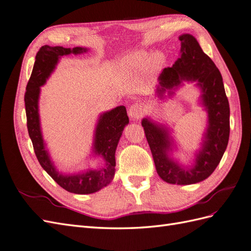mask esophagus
Listing matches in <instances>:
<instances>
[{
    "label": "esophagus",
    "instance_id": "esophagus-1",
    "mask_svg": "<svg viewBox=\"0 0 251 251\" xmlns=\"http://www.w3.org/2000/svg\"><path fill=\"white\" fill-rule=\"evenodd\" d=\"M144 112H145L144 103L138 102V101H137L136 103L132 104L130 106V109H128V116H130V118L133 119V120H137V119L142 117Z\"/></svg>",
    "mask_w": 251,
    "mask_h": 251
}]
</instances>
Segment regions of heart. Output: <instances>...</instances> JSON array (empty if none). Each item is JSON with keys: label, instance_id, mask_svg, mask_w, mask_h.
Instances as JSON below:
<instances>
[{"label": "heart", "instance_id": "b5f03b06", "mask_svg": "<svg viewBox=\"0 0 251 251\" xmlns=\"http://www.w3.org/2000/svg\"><path fill=\"white\" fill-rule=\"evenodd\" d=\"M148 58L149 55L146 51H137L126 58L124 62V67L127 71H137L142 65H145V63L148 61ZM155 62H160V58L158 56L155 57Z\"/></svg>", "mask_w": 251, "mask_h": 251}]
</instances>
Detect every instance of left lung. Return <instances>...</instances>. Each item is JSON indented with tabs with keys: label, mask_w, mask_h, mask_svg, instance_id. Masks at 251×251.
<instances>
[{
	"label": "left lung",
	"mask_w": 251,
	"mask_h": 251,
	"mask_svg": "<svg viewBox=\"0 0 251 251\" xmlns=\"http://www.w3.org/2000/svg\"><path fill=\"white\" fill-rule=\"evenodd\" d=\"M179 40L181 55L171 67L161 72L156 93L160 98L164 97L166 90H172L182 81H196L201 87V103L208 112V127L195 164L184 168L170 157L173 140L167 127L149 118L142 119L141 126L160 178L169 184L191 185L209 177L220 164L229 140L230 109L222 75L213 61L193 36L184 33ZM169 94L173 92L169 91Z\"/></svg>",
	"instance_id": "left-lung-1"
}]
</instances>
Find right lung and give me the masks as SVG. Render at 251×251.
Here are the masks:
<instances>
[{
	"label": "right lung",
	"instance_id": "obj_1",
	"mask_svg": "<svg viewBox=\"0 0 251 251\" xmlns=\"http://www.w3.org/2000/svg\"><path fill=\"white\" fill-rule=\"evenodd\" d=\"M83 47L64 49L62 46L44 45L36 56L31 76L26 86L24 96L27 118V128L31 139L33 150L40 165L57 184L66 191L76 194H91L109 185L115 174V152L125 126L128 124L126 110L124 105L100 115L95 131L94 152L102 156L105 165L100 169H89L84 172L64 175L56 170L45 149L39 117L40 86H42L55 70L60 57L70 53L85 52Z\"/></svg>",
	"mask_w": 251,
	"mask_h": 251
}]
</instances>
